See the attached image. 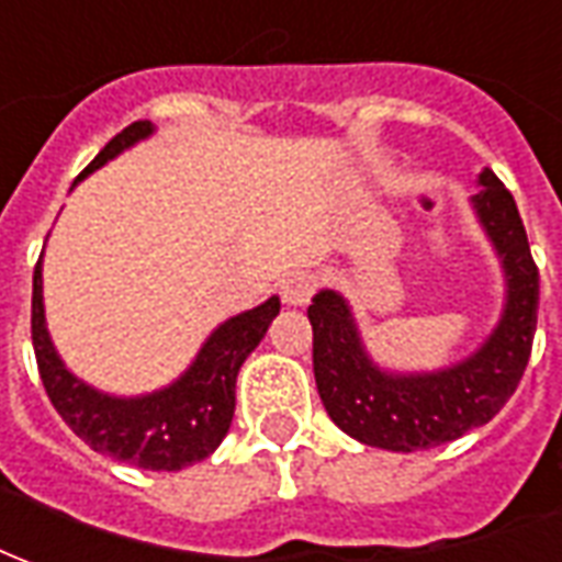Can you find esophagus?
I'll return each instance as SVG.
<instances>
[{"instance_id": "34e87169", "label": "esophagus", "mask_w": 562, "mask_h": 562, "mask_svg": "<svg viewBox=\"0 0 562 562\" xmlns=\"http://www.w3.org/2000/svg\"><path fill=\"white\" fill-rule=\"evenodd\" d=\"M314 290H317V276L314 272H293V276L284 278V284H281V299H284L286 305H308L311 296H314Z\"/></svg>"}]
</instances>
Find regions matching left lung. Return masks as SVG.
I'll list each match as a JSON object with an SVG mask.
<instances>
[{
	"mask_svg": "<svg viewBox=\"0 0 562 562\" xmlns=\"http://www.w3.org/2000/svg\"><path fill=\"white\" fill-rule=\"evenodd\" d=\"M473 194L482 227L506 269V308L482 350L437 374H386L368 359L335 290L308 305L314 329V380L329 419L359 443L392 452L434 449L485 425L515 395L530 362L539 311V269L509 188L491 170Z\"/></svg>",
	"mask_w": 562,
	"mask_h": 562,
	"instance_id": "1",
	"label": "left lung"
}]
</instances>
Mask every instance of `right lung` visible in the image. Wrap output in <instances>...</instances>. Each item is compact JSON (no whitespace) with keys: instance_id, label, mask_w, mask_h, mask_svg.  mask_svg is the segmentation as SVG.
Segmentation results:
<instances>
[{"instance_id":"add662e5","label":"right lung","mask_w":562,"mask_h":562,"mask_svg":"<svg viewBox=\"0 0 562 562\" xmlns=\"http://www.w3.org/2000/svg\"><path fill=\"white\" fill-rule=\"evenodd\" d=\"M149 134V122H131L98 151L80 179ZM278 311L281 302L272 296L218 326L196 353L194 366L173 386L143 398H110L65 371L63 359L53 350L44 326L38 260L32 276V347L47 398L83 443L143 470H182L209 458L227 437L236 411V374Z\"/></svg>"}]
</instances>
